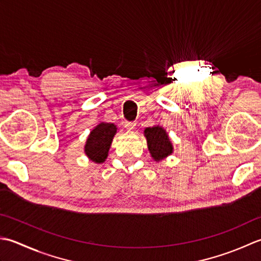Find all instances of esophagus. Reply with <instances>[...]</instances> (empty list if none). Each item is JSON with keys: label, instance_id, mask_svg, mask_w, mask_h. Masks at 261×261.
<instances>
[{"label": "esophagus", "instance_id": "obj_1", "mask_svg": "<svg viewBox=\"0 0 261 261\" xmlns=\"http://www.w3.org/2000/svg\"><path fill=\"white\" fill-rule=\"evenodd\" d=\"M135 126H136V124L135 123H132V121H126V123H125V128L128 130V132L134 130L135 129Z\"/></svg>", "mask_w": 261, "mask_h": 261}]
</instances>
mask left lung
Masks as SVG:
<instances>
[{
  "instance_id": "left-lung-1",
  "label": "left lung",
  "mask_w": 261,
  "mask_h": 261,
  "mask_svg": "<svg viewBox=\"0 0 261 261\" xmlns=\"http://www.w3.org/2000/svg\"><path fill=\"white\" fill-rule=\"evenodd\" d=\"M147 148L154 161L160 162L173 153V145L167 130L160 125L147 127L144 129Z\"/></svg>"
}]
</instances>
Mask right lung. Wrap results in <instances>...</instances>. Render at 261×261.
<instances>
[{
  "mask_svg": "<svg viewBox=\"0 0 261 261\" xmlns=\"http://www.w3.org/2000/svg\"><path fill=\"white\" fill-rule=\"evenodd\" d=\"M117 130L118 128L114 123L101 121L90 132L84 145V153L90 161L98 164L106 161Z\"/></svg>",
  "mask_w": 261,
  "mask_h": 261,
  "instance_id": "obj_1",
  "label": "right lung"
}]
</instances>
